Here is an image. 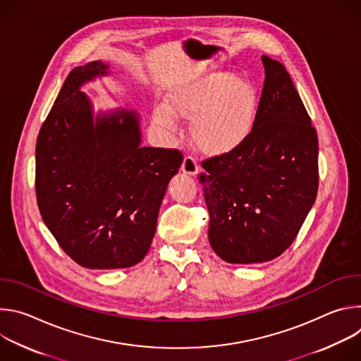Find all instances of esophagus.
Here are the masks:
<instances>
[{"label":"esophagus","instance_id":"34e87169","mask_svg":"<svg viewBox=\"0 0 361 361\" xmlns=\"http://www.w3.org/2000/svg\"><path fill=\"white\" fill-rule=\"evenodd\" d=\"M181 170H183V173H185L188 176H197L198 174V164H197L195 159L191 157V156H187L183 161Z\"/></svg>","mask_w":361,"mask_h":361}]
</instances>
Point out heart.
Returning a JSON list of instances; mask_svg holds the SVG:
<instances>
[{
  "instance_id": "1",
  "label": "heart",
  "mask_w": 361,
  "mask_h": 361,
  "mask_svg": "<svg viewBox=\"0 0 361 361\" xmlns=\"http://www.w3.org/2000/svg\"><path fill=\"white\" fill-rule=\"evenodd\" d=\"M259 95L254 85L231 73H212L174 88L167 104L152 111V123L177 133V116L191 121V138L205 154L221 156L241 145L254 130Z\"/></svg>"
}]
</instances>
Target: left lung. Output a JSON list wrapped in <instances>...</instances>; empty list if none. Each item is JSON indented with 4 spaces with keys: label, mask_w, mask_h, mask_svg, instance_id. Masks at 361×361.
Instances as JSON below:
<instances>
[{
    "label": "left lung",
    "mask_w": 361,
    "mask_h": 361,
    "mask_svg": "<svg viewBox=\"0 0 361 361\" xmlns=\"http://www.w3.org/2000/svg\"><path fill=\"white\" fill-rule=\"evenodd\" d=\"M254 130L230 152L202 161L209 240L231 264L283 254L312 210L319 188V140L284 66L267 56Z\"/></svg>",
    "instance_id": "8db88e82"
}]
</instances>
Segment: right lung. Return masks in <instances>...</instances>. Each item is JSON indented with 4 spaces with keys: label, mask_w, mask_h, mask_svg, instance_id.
<instances>
[{
    "label": "right lung",
    "mask_w": 361,
    "mask_h": 361,
    "mask_svg": "<svg viewBox=\"0 0 361 361\" xmlns=\"http://www.w3.org/2000/svg\"><path fill=\"white\" fill-rule=\"evenodd\" d=\"M110 66L75 67L45 118L35 147L41 217L71 259L98 270L140 263L156 234L167 185L183 164L177 149L141 145L137 111L94 113L81 87Z\"/></svg>",
    "instance_id": "obj_1"
}]
</instances>
